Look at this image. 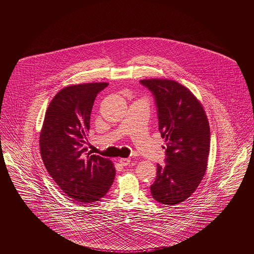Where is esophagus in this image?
I'll list each match as a JSON object with an SVG mask.
<instances>
[{
    "mask_svg": "<svg viewBox=\"0 0 254 254\" xmlns=\"http://www.w3.org/2000/svg\"><path fill=\"white\" fill-rule=\"evenodd\" d=\"M120 163L123 165V166H127L130 163V159L129 158H121L120 159Z\"/></svg>",
    "mask_w": 254,
    "mask_h": 254,
    "instance_id": "esophagus-1",
    "label": "esophagus"
}]
</instances>
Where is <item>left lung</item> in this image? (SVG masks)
Here are the masks:
<instances>
[{"label": "left lung", "mask_w": 254, "mask_h": 254, "mask_svg": "<svg viewBox=\"0 0 254 254\" xmlns=\"http://www.w3.org/2000/svg\"><path fill=\"white\" fill-rule=\"evenodd\" d=\"M140 83L154 97L158 129L166 142V164H157L150 192L161 204H179L195 191L205 174L210 147L208 120L194 95L178 81L149 78Z\"/></svg>", "instance_id": "left-lung-1"}]
</instances>
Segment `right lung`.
Returning a JSON list of instances; mask_svg holds the SVG:
<instances>
[{
	"label": "right lung",
	"mask_w": 254,
	"mask_h": 254,
	"mask_svg": "<svg viewBox=\"0 0 254 254\" xmlns=\"http://www.w3.org/2000/svg\"><path fill=\"white\" fill-rule=\"evenodd\" d=\"M108 82L72 84L61 90L46 112L40 133L41 156L66 196L91 203L111 189L116 168L109 158L88 152L87 132L97 95Z\"/></svg>",
	"instance_id": "obj_1"
}]
</instances>
